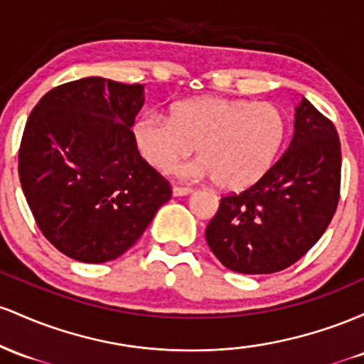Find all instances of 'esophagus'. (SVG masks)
<instances>
[{
    "label": "esophagus",
    "instance_id": "esophagus-1",
    "mask_svg": "<svg viewBox=\"0 0 364 364\" xmlns=\"http://www.w3.org/2000/svg\"><path fill=\"white\" fill-rule=\"evenodd\" d=\"M193 193L194 191L191 189V187H173V189H171V194H173L175 198H182V196H189Z\"/></svg>",
    "mask_w": 364,
    "mask_h": 364
}]
</instances>
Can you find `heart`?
<instances>
[{
    "label": "heart",
    "mask_w": 364,
    "mask_h": 364,
    "mask_svg": "<svg viewBox=\"0 0 364 364\" xmlns=\"http://www.w3.org/2000/svg\"><path fill=\"white\" fill-rule=\"evenodd\" d=\"M132 134L139 154L153 168L168 171L196 146L201 154L178 166L181 177L215 178L222 189L242 191L272 168L287 120L272 103L210 96L175 105L170 118L144 113Z\"/></svg>",
    "instance_id": "heart-1"
}]
</instances>
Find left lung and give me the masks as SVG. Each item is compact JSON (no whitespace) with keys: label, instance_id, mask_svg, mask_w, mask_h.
<instances>
[{"label":"left lung","instance_id":"8db88e82","mask_svg":"<svg viewBox=\"0 0 364 364\" xmlns=\"http://www.w3.org/2000/svg\"><path fill=\"white\" fill-rule=\"evenodd\" d=\"M341 141L306 97L287 151L255 186L222 198L206 242L223 267L264 275L291 267L332 222L341 189Z\"/></svg>","mask_w":364,"mask_h":364}]
</instances>
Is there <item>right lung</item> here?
Listing matches in <instances>:
<instances>
[{
	"label": "right lung",
	"mask_w": 364,
	"mask_h": 364,
	"mask_svg": "<svg viewBox=\"0 0 364 364\" xmlns=\"http://www.w3.org/2000/svg\"><path fill=\"white\" fill-rule=\"evenodd\" d=\"M142 105L144 85L85 77L51 89L28 117L20 183L43 235L68 258H118L171 198L134 142Z\"/></svg>",
	"instance_id": "right-lung-1"
}]
</instances>
